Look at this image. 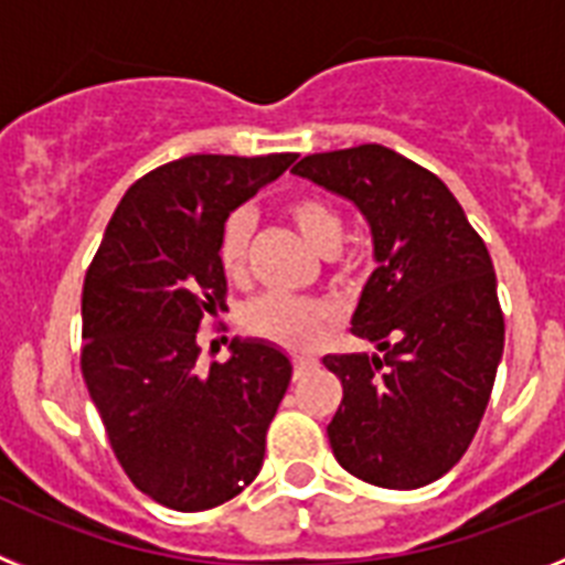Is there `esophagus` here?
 <instances>
[{"label": "esophagus", "instance_id": "obj_1", "mask_svg": "<svg viewBox=\"0 0 565 565\" xmlns=\"http://www.w3.org/2000/svg\"><path fill=\"white\" fill-rule=\"evenodd\" d=\"M310 367H316V359H312V355H292V373H296V379L305 376Z\"/></svg>", "mask_w": 565, "mask_h": 565}]
</instances>
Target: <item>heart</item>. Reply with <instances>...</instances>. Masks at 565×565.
<instances>
[{
  "instance_id": "obj_1",
  "label": "heart",
  "mask_w": 565,
  "mask_h": 565,
  "mask_svg": "<svg viewBox=\"0 0 565 565\" xmlns=\"http://www.w3.org/2000/svg\"><path fill=\"white\" fill-rule=\"evenodd\" d=\"M284 212L312 249L330 255L341 244L344 221L333 203L319 194L290 198ZM246 249H249V217L244 212H235L226 217L221 238H217V264L230 278H241L246 273ZM330 319H333V310L319 298L264 292L244 307L241 324L255 339L273 341L278 348L307 350L319 341Z\"/></svg>"
}]
</instances>
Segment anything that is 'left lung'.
Returning a JSON list of instances; mask_svg holds the SVG:
<instances>
[{"instance_id":"8db88e82","label":"left lung","mask_w":565,"mask_h":565,"mask_svg":"<svg viewBox=\"0 0 565 565\" xmlns=\"http://www.w3.org/2000/svg\"><path fill=\"white\" fill-rule=\"evenodd\" d=\"M292 172L362 210L379 260L350 333L385 355H324L341 379L330 448L371 486H428L468 451L502 355L486 241L443 180L385 146L307 154Z\"/></svg>"}]
</instances>
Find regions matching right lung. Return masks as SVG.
<instances>
[{"label":"right lung","instance_id":"obj_1","mask_svg":"<svg viewBox=\"0 0 565 565\" xmlns=\"http://www.w3.org/2000/svg\"><path fill=\"white\" fill-rule=\"evenodd\" d=\"M296 158L189 154L151 169L122 194L85 273V387L126 477L166 509H215L264 466L290 359L232 341L230 362L201 371L198 330L226 310V217Z\"/></svg>","mask_w":565,"mask_h":565}]
</instances>
